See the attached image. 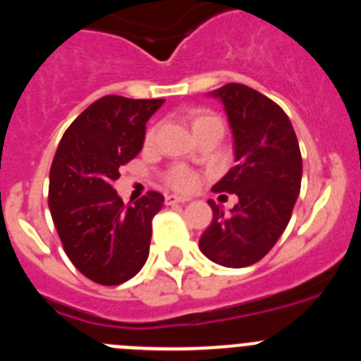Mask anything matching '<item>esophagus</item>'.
I'll return each mask as SVG.
<instances>
[{
	"label": "esophagus",
	"mask_w": 361,
	"mask_h": 361,
	"mask_svg": "<svg viewBox=\"0 0 361 361\" xmlns=\"http://www.w3.org/2000/svg\"><path fill=\"white\" fill-rule=\"evenodd\" d=\"M190 197H183V195H175V193H171V195H166V204H186L190 202Z\"/></svg>",
	"instance_id": "1"
}]
</instances>
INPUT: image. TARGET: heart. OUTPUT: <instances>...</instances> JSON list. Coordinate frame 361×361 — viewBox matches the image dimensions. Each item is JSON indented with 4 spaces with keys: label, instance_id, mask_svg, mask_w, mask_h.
Here are the masks:
<instances>
[{
    "label": "heart",
    "instance_id": "1",
    "mask_svg": "<svg viewBox=\"0 0 361 361\" xmlns=\"http://www.w3.org/2000/svg\"><path fill=\"white\" fill-rule=\"evenodd\" d=\"M212 123H220L213 114H208V111L191 114V128H193V132ZM153 139H155V128L148 130V133H146V142H152ZM168 183H170V186L177 188V190H191L195 186V175L188 171L186 168H173L168 175Z\"/></svg>",
    "mask_w": 361,
    "mask_h": 361
}]
</instances>
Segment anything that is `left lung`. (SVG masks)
<instances>
[{
    "mask_svg": "<svg viewBox=\"0 0 361 361\" xmlns=\"http://www.w3.org/2000/svg\"><path fill=\"white\" fill-rule=\"evenodd\" d=\"M224 104L235 166L212 188L235 193L224 213L213 200V220L199 247L212 262L247 267L266 257L288 228L302 184V155L286 111L250 86L229 82L209 92Z\"/></svg>",
    "mask_w": 361,
    "mask_h": 361,
    "instance_id": "1",
    "label": "left lung"
}]
</instances>
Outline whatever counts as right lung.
Returning <instances> with one entry per match:
<instances>
[{
    "instance_id": "add662e5",
    "label": "right lung",
    "mask_w": 361,
    "mask_h": 361,
    "mask_svg": "<svg viewBox=\"0 0 361 361\" xmlns=\"http://www.w3.org/2000/svg\"><path fill=\"white\" fill-rule=\"evenodd\" d=\"M164 99L106 95L70 124L50 168L49 208L65 253L86 279L119 286L148 260L152 219L164 197L124 204L114 180L142 149L146 123Z\"/></svg>"
}]
</instances>
